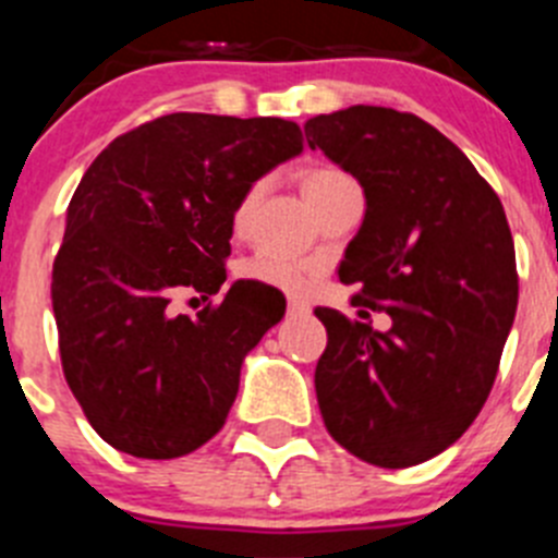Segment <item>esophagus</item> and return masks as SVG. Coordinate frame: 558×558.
I'll use <instances>...</instances> for the list:
<instances>
[{"mask_svg":"<svg viewBox=\"0 0 558 558\" xmlns=\"http://www.w3.org/2000/svg\"><path fill=\"white\" fill-rule=\"evenodd\" d=\"M288 313L290 315H307L310 313V304L302 302V299H290V302H288Z\"/></svg>","mask_w":558,"mask_h":558,"instance_id":"esophagus-1","label":"esophagus"}]
</instances>
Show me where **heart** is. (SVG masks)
I'll return each mask as SVG.
<instances>
[{
  "instance_id": "obj_1",
  "label": "heart",
  "mask_w": 558,
  "mask_h": 558,
  "mask_svg": "<svg viewBox=\"0 0 558 558\" xmlns=\"http://www.w3.org/2000/svg\"><path fill=\"white\" fill-rule=\"evenodd\" d=\"M347 172L335 170V167H310V170L302 172V184L304 198L310 201V206L322 198L324 192L332 190L335 184L347 181ZM263 195V184H251L248 190L240 195L234 211H231V229L243 231L245 223H248L251 211H254L256 201ZM240 279H248V282L265 284V288L274 290H288V293H295L307 284V265L295 263V259H288V256H270V254H254L248 256L245 263H240L236 268Z\"/></svg>"
}]
</instances>
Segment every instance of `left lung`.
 Masks as SVG:
<instances>
[{
  "label": "left lung",
  "instance_id": "1",
  "mask_svg": "<svg viewBox=\"0 0 558 558\" xmlns=\"http://www.w3.org/2000/svg\"><path fill=\"white\" fill-rule=\"evenodd\" d=\"M366 192L338 276L391 329L315 307L327 349L315 393L329 436L360 461L402 470L445 452L495 386L517 313V259L497 192L416 113L352 106L304 125Z\"/></svg>",
  "mask_w": 558,
  "mask_h": 558
}]
</instances>
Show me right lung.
I'll return each mask as SVG.
<instances>
[{
  "label": "right lung",
  "mask_w": 558,
  "mask_h": 558,
  "mask_svg": "<svg viewBox=\"0 0 558 558\" xmlns=\"http://www.w3.org/2000/svg\"><path fill=\"white\" fill-rule=\"evenodd\" d=\"M295 153L302 128L290 120L181 111L122 133L92 161L52 263V313L63 377L102 441L165 461L226 425L243 357L282 302L234 282L195 318L170 304L184 290L218 293L236 201Z\"/></svg>",
  "instance_id": "1"
}]
</instances>
